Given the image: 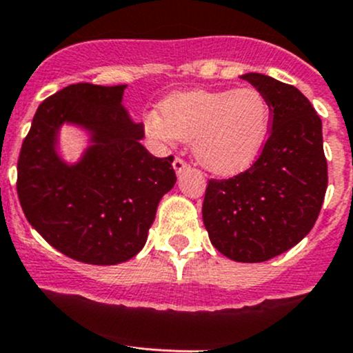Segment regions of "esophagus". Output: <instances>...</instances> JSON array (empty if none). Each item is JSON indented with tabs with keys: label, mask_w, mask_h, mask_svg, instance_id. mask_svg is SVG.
<instances>
[{
	"label": "esophagus",
	"mask_w": 353,
	"mask_h": 353,
	"mask_svg": "<svg viewBox=\"0 0 353 353\" xmlns=\"http://www.w3.org/2000/svg\"><path fill=\"white\" fill-rule=\"evenodd\" d=\"M172 168H174V170H176L177 176H181V174H183L184 170L189 168V165L185 164V162L181 157H176V159H174V162H172Z\"/></svg>",
	"instance_id": "34e87169"
}]
</instances>
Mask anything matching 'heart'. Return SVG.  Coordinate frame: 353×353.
Instances as JSON below:
<instances>
[{
	"label": "heart",
	"instance_id": "1",
	"mask_svg": "<svg viewBox=\"0 0 353 353\" xmlns=\"http://www.w3.org/2000/svg\"><path fill=\"white\" fill-rule=\"evenodd\" d=\"M271 107L253 87L192 90L169 97L161 115H145V130L159 142H192L201 168L233 176L250 168L266 144Z\"/></svg>",
	"mask_w": 353,
	"mask_h": 353
}]
</instances>
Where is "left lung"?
<instances>
[{
	"instance_id": "8db88e82",
	"label": "left lung",
	"mask_w": 353,
	"mask_h": 353,
	"mask_svg": "<svg viewBox=\"0 0 353 353\" xmlns=\"http://www.w3.org/2000/svg\"><path fill=\"white\" fill-rule=\"evenodd\" d=\"M241 79L268 100L270 137L250 169L209 181L203 221L219 253L233 261L261 263L310 233L327 191V159L321 120L307 97L261 73Z\"/></svg>"
}]
</instances>
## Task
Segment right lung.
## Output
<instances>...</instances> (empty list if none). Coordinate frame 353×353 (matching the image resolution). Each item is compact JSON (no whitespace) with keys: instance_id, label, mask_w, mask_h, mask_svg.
Listing matches in <instances>:
<instances>
[{"instance_id":"1","label":"right lung","mask_w":353,"mask_h":353,"mask_svg":"<svg viewBox=\"0 0 353 353\" xmlns=\"http://www.w3.org/2000/svg\"><path fill=\"white\" fill-rule=\"evenodd\" d=\"M127 85H68L38 107L18 159V197L26 219L60 253L88 265H117L147 241L159 201L176 184L174 157L141 144L144 125L122 105ZM63 123L88 130L75 165L56 152Z\"/></svg>"}]
</instances>
